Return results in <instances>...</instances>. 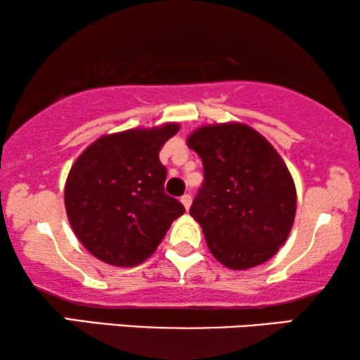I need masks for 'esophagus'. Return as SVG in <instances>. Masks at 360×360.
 Wrapping results in <instances>:
<instances>
[{
  "label": "esophagus",
  "mask_w": 360,
  "mask_h": 360,
  "mask_svg": "<svg viewBox=\"0 0 360 360\" xmlns=\"http://www.w3.org/2000/svg\"><path fill=\"white\" fill-rule=\"evenodd\" d=\"M180 201H181V205L185 206V210H188L190 206H191V195H190V193H185V195L180 198Z\"/></svg>",
  "instance_id": "esophagus-1"
}]
</instances>
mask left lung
Listing matches in <instances>:
<instances>
[{
	"instance_id": "8db88e82",
	"label": "left lung",
	"mask_w": 360,
	"mask_h": 360,
	"mask_svg": "<svg viewBox=\"0 0 360 360\" xmlns=\"http://www.w3.org/2000/svg\"><path fill=\"white\" fill-rule=\"evenodd\" d=\"M205 180L190 214L211 254L233 270L260 265L287 240L297 211L292 175L272 144L240 122L203 126L186 139Z\"/></svg>"
}]
</instances>
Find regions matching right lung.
<instances>
[{
  "label": "right lung",
  "instance_id": "1",
  "mask_svg": "<svg viewBox=\"0 0 360 360\" xmlns=\"http://www.w3.org/2000/svg\"><path fill=\"white\" fill-rule=\"evenodd\" d=\"M169 122L152 129L103 136L72 165L65 210L73 233L96 259L134 267L154 254L184 205L164 191L162 146L179 132Z\"/></svg>",
  "mask_w": 360,
  "mask_h": 360
}]
</instances>
